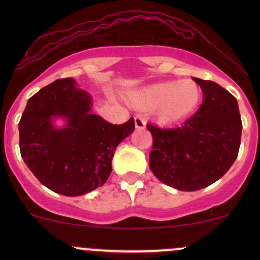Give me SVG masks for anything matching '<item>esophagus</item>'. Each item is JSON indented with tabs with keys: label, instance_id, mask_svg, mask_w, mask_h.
I'll use <instances>...</instances> for the list:
<instances>
[{
	"label": "esophagus",
	"instance_id": "34e87169",
	"mask_svg": "<svg viewBox=\"0 0 260 260\" xmlns=\"http://www.w3.org/2000/svg\"><path fill=\"white\" fill-rule=\"evenodd\" d=\"M134 123H136V127L138 128V129H143V128L145 127V123H147V122H145L143 116L137 115L136 117H134Z\"/></svg>",
	"mask_w": 260,
	"mask_h": 260
}]
</instances>
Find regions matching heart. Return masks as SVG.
<instances>
[{"mask_svg":"<svg viewBox=\"0 0 260 260\" xmlns=\"http://www.w3.org/2000/svg\"><path fill=\"white\" fill-rule=\"evenodd\" d=\"M202 90L194 80L166 82L134 92L132 103L139 109L153 110L162 124L177 123L189 117L198 107Z\"/></svg>","mask_w":260,"mask_h":260,"instance_id":"1","label":"heart"}]
</instances>
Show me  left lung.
Returning <instances> with one entry per match:
<instances>
[{
    "label": "left lung",
    "instance_id": "left-lung-1",
    "mask_svg": "<svg viewBox=\"0 0 260 260\" xmlns=\"http://www.w3.org/2000/svg\"><path fill=\"white\" fill-rule=\"evenodd\" d=\"M203 104L181 127L148 123L153 136L149 168L162 183L180 190H198L221 178L238 155L240 110L236 98L211 80L193 78Z\"/></svg>",
    "mask_w": 260,
    "mask_h": 260
}]
</instances>
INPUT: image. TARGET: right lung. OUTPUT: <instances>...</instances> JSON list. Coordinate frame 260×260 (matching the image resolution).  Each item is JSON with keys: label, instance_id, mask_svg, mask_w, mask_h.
I'll use <instances>...</instances> for the list:
<instances>
[{"label": "right lung", "instance_id": "add662e5", "mask_svg": "<svg viewBox=\"0 0 260 260\" xmlns=\"http://www.w3.org/2000/svg\"><path fill=\"white\" fill-rule=\"evenodd\" d=\"M90 96L72 78L57 79L28 100L19 121L20 155L45 187L67 197L101 187L112 171L117 145L134 131V118L112 124L90 111ZM63 115L68 126L53 127Z\"/></svg>", "mask_w": 260, "mask_h": 260}]
</instances>
